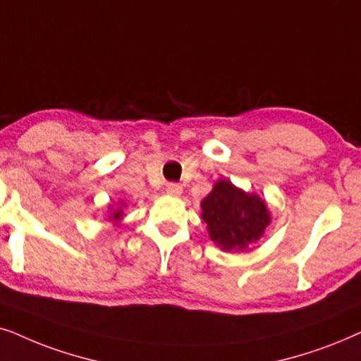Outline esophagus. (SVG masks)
I'll list each match as a JSON object with an SVG mask.
<instances>
[{
  "label": "esophagus",
  "mask_w": 361,
  "mask_h": 361,
  "mask_svg": "<svg viewBox=\"0 0 361 361\" xmlns=\"http://www.w3.org/2000/svg\"><path fill=\"white\" fill-rule=\"evenodd\" d=\"M166 193L170 196H180L181 193H183V188H181V185H178V183H168Z\"/></svg>",
  "instance_id": "obj_1"
}]
</instances>
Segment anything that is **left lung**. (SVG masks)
<instances>
[{
	"instance_id": "1",
	"label": "left lung",
	"mask_w": 361,
	"mask_h": 361,
	"mask_svg": "<svg viewBox=\"0 0 361 361\" xmlns=\"http://www.w3.org/2000/svg\"><path fill=\"white\" fill-rule=\"evenodd\" d=\"M201 218L208 224L211 241L224 251H244L262 238L271 223L266 201L246 193L228 180L216 181L201 201Z\"/></svg>"
}]
</instances>
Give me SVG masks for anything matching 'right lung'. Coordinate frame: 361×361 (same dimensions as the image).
Listing matches in <instances>:
<instances>
[{
  "instance_id": "obj_1",
  "label": "right lung",
  "mask_w": 361,
  "mask_h": 361,
  "mask_svg": "<svg viewBox=\"0 0 361 361\" xmlns=\"http://www.w3.org/2000/svg\"><path fill=\"white\" fill-rule=\"evenodd\" d=\"M122 216H123V211H122V208H117L112 213V216H110V218H112V221H120L122 219Z\"/></svg>"
}]
</instances>
